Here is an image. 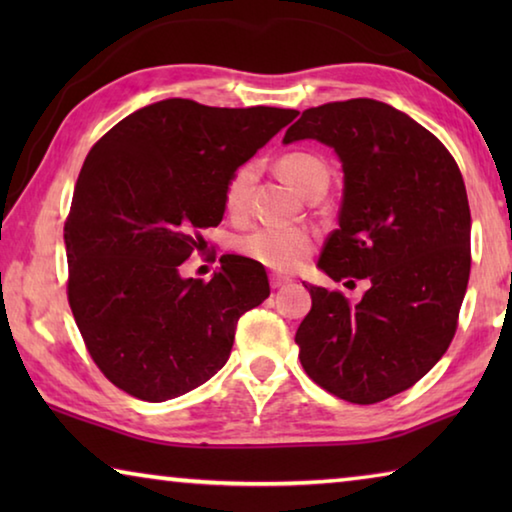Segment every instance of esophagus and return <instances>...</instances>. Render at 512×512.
Masks as SVG:
<instances>
[{
    "instance_id": "1",
    "label": "esophagus",
    "mask_w": 512,
    "mask_h": 512,
    "mask_svg": "<svg viewBox=\"0 0 512 512\" xmlns=\"http://www.w3.org/2000/svg\"><path fill=\"white\" fill-rule=\"evenodd\" d=\"M268 282H271V287L273 289H280V287H284V284H289L291 280L287 275H280V273H271V277H268Z\"/></svg>"
}]
</instances>
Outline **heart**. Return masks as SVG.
Instances as JSON below:
<instances>
[{
    "mask_svg": "<svg viewBox=\"0 0 512 512\" xmlns=\"http://www.w3.org/2000/svg\"><path fill=\"white\" fill-rule=\"evenodd\" d=\"M280 173L287 183L305 196L309 189L329 183L327 164L314 153L293 151L282 155ZM255 164L246 162L232 173L225 183L223 205L228 214H241L248 201V189L255 180ZM316 239L302 228H255L237 239V250L253 262L273 268V271H296L311 255Z\"/></svg>",
    "mask_w": 512,
    "mask_h": 512,
    "instance_id": "obj_1",
    "label": "heart"
}]
</instances>
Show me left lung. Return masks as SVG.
<instances>
[{"mask_svg": "<svg viewBox=\"0 0 512 512\" xmlns=\"http://www.w3.org/2000/svg\"><path fill=\"white\" fill-rule=\"evenodd\" d=\"M296 140L332 146L343 162L339 228L318 266L334 282H370L359 305L309 287L300 363L345 402L388 400L427 375L456 334L472 264L461 169L436 135L375 99L305 110L284 135Z\"/></svg>", "mask_w": 512, "mask_h": 512, "instance_id": "8db88e82", "label": "left lung"}]
</instances>
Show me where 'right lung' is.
I'll return each instance as SVG.
<instances>
[{"label":"right lung","mask_w":512,"mask_h":512,"mask_svg":"<svg viewBox=\"0 0 512 512\" xmlns=\"http://www.w3.org/2000/svg\"><path fill=\"white\" fill-rule=\"evenodd\" d=\"M296 115L164 99L92 146L65 221L67 300L92 361L124 393L164 402L201 386L228 361L241 314L268 298L248 257H221L210 282L178 266L221 223L232 173Z\"/></svg>","instance_id":"add662e5"}]
</instances>
